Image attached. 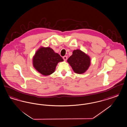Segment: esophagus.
I'll list each match as a JSON object with an SVG mask.
<instances>
[{"label": "esophagus", "instance_id": "esophagus-1", "mask_svg": "<svg viewBox=\"0 0 127 127\" xmlns=\"http://www.w3.org/2000/svg\"><path fill=\"white\" fill-rule=\"evenodd\" d=\"M63 59L64 61H66L67 59V56H65L63 57Z\"/></svg>", "mask_w": 127, "mask_h": 127}]
</instances>
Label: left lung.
Listing matches in <instances>:
<instances>
[{
	"instance_id": "8db88e82",
	"label": "left lung",
	"mask_w": 127,
	"mask_h": 127,
	"mask_svg": "<svg viewBox=\"0 0 127 127\" xmlns=\"http://www.w3.org/2000/svg\"><path fill=\"white\" fill-rule=\"evenodd\" d=\"M67 61L73 71L79 74L85 72L91 65V58L89 56L78 49L73 51L72 55Z\"/></svg>"
}]
</instances>
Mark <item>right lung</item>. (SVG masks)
Masks as SVG:
<instances>
[{"mask_svg": "<svg viewBox=\"0 0 127 127\" xmlns=\"http://www.w3.org/2000/svg\"><path fill=\"white\" fill-rule=\"evenodd\" d=\"M32 61L36 71L47 76L54 72L58 63L63 61V60L50 47H41L36 52Z\"/></svg>", "mask_w": 127, "mask_h": 127, "instance_id": "add662e5", "label": "right lung"}]
</instances>
